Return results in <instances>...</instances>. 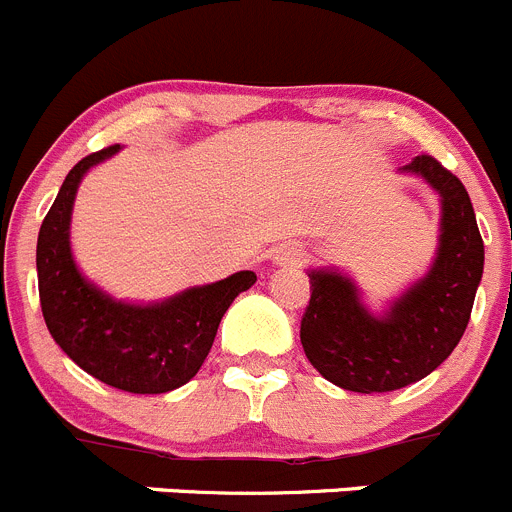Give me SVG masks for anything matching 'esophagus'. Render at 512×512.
<instances>
[{"label": "esophagus", "mask_w": 512, "mask_h": 512, "mask_svg": "<svg viewBox=\"0 0 512 512\" xmlns=\"http://www.w3.org/2000/svg\"><path fill=\"white\" fill-rule=\"evenodd\" d=\"M305 260V252L295 245H285L275 252V265L285 267V270H293V267H300Z\"/></svg>", "instance_id": "34e87169"}]
</instances>
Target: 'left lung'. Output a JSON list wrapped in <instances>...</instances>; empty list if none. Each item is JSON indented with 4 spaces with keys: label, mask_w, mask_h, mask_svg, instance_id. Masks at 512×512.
Returning <instances> with one entry per match:
<instances>
[{
    "label": "left lung",
    "mask_w": 512,
    "mask_h": 512,
    "mask_svg": "<svg viewBox=\"0 0 512 512\" xmlns=\"http://www.w3.org/2000/svg\"><path fill=\"white\" fill-rule=\"evenodd\" d=\"M404 169L424 176L442 197V234L427 278L401 295L386 318H374L358 303L351 280L310 272L303 351L323 379L358 394L404 389L432 374L460 343L482 278L485 247L462 181L429 154Z\"/></svg>",
    "instance_id": "obj_1"
}]
</instances>
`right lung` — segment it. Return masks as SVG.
<instances>
[{
    "instance_id": "obj_1",
    "label": "right lung",
    "mask_w": 512,
    "mask_h": 512,
    "mask_svg": "<svg viewBox=\"0 0 512 512\" xmlns=\"http://www.w3.org/2000/svg\"><path fill=\"white\" fill-rule=\"evenodd\" d=\"M100 148L70 169L37 237V285L47 331L90 376L131 394H166L194 379L217 336L219 321L252 270L191 288L159 305L116 303L80 275L70 252V212L85 171L118 151Z\"/></svg>"
}]
</instances>
